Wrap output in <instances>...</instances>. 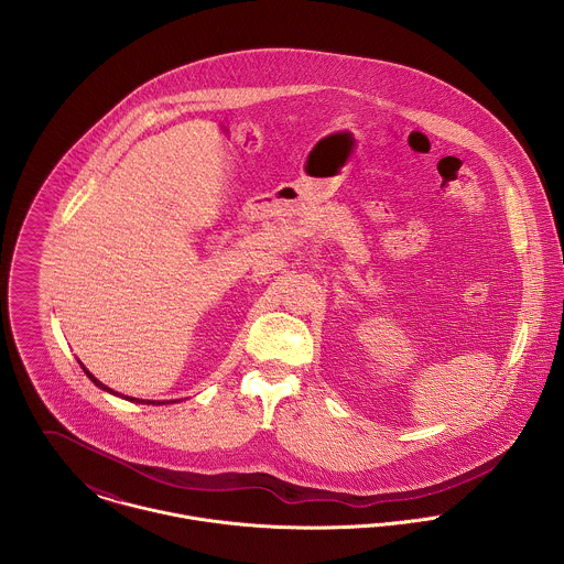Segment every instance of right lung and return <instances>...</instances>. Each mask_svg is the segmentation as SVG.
I'll return each instance as SVG.
<instances>
[{
	"mask_svg": "<svg viewBox=\"0 0 564 564\" xmlns=\"http://www.w3.org/2000/svg\"><path fill=\"white\" fill-rule=\"evenodd\" d=\"M80 365H82V362H80ZM82 369H84V373H86V376H88V380H90V382H93V384H95V387H99V389H101V391H106V393H110V395H119V398H123V400H128V402L152 403V405H161V403H164V402H154V400H137V398H126V395H121V393H115V391H112V389H108V387H106V384H101V382H99V380H97V378H95V376H93V373H90V371H88V369H86V367H84V365H82Z\"/></svg>",
	"mask_w": 564,
	"mask_h": 564,
	"instance_id": "1",
	"label": "right lung"
}]
</instances>
